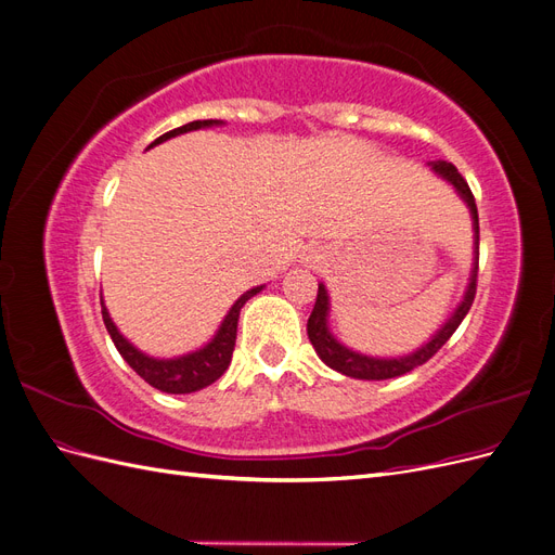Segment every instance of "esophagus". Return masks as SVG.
I'll list each match as a JSON object with an SVG mask.
<instances>
[{
  "label": "esophagus",
  "instance_id": "34e87169",
  "mask_svg": "<svg viewBox=\"0 0 555 555\" xmlns=\"http://www.w3.org/2000/svg\"><path fill=\"white\" fill-rule=\"evenodd\" d=\"M300 261H304V263L310 266V268H319V266H322V263L326 261V249H324V247H317V245L306 247V251H304V257H300Z\"/></svg>",
  "mask_w": 555,
  "mask_h": 555
}]
</instances>
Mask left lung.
<instances>
[{
  "instance_id": "1",
  "label": "left lung",
  "mask_w": 555,
  "mask_h": 555,
  "mask_svg": "<svg viewBox=\"0 0 555 555\" xmlns=\"http://www.w3.org/2000/svg\"><path fill=\"white\" fill-rule=\"evenodd\" d=\"M430 169L438 173L440 178H444L447 182L453 184V190L465 201V206L469 208V217H473V231H475V261H473V271H469V282L465 287L463 300L456 306V310L451 312V317L447 322L435 331L433 338L428 343H424L418 349L410 351L405 357H367L361 354V351L349 349L347 345H343L328 328V312H331V298L324 284H319L317 292V300L312 314L308 319V338L317 351V357L322 359L333 371H338L347 377L354 379H391V377H400L414 367L424 365L435 351H438L451 335L461 326V322L465 319V314L469 312V306H473L475 294H477V268H479V215H477V204L475 196L469 192L467 182L463 180V176L459 173L456 166L451 162H428Z\"/></svg>"
}]
</instances>
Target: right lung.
Here are the masks:
<instances>
[{
    "label": "right lung",
    "instance_id": "obj_1",
    "mask_svg": "<svg viewBox=\"0 0 555 555\" xmlns=\"http://www.w3.org/2000/svg\"><path fill=\"white\" fill-rule=\"evenodd\" d=\"M224 125L222 120H194L190 125H182L173 131H166L164 137H159L153 145H159L164 141H169L173 137H180V133L188 131H196V129H206V127H220ZM266 284H259V287L247 289L236 304L229 308V312L224 314L220 328L215 331L212 338L194 351H188L182 357H173V359H157L150 357L145 351H141L139 347H133L125 335L117 331L115 322L108 314V308L104 306V296H102V317L106 331L111 335V340L115 343L120 357L137 371L150 386L164 391V393H194L206 389L215 379H220L224 375V371L231 363V354L233 347H236V331H238V317H241V308L247 304L251 296H257Z\"/></svg>",
    "mask_w": 555,
    "mask_h": 555
}]
</instances>
